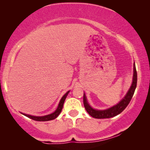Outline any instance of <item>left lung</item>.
<instances>
[{"label": "left lung", "mask_w": 150, "mask_h": 150, "mask_svg": "<svg viewBox=\"0 0 150 150\" xmlns=\"http://www.w3.org/2000/svg\"><path fill=\"white\" fill-rule=\"evenodd\" d=\"M137 73L135 64L134 63V74H133V81L132 85L128 90V93L125 97L119 102L115 106H112V107L108 108L106 110H96L91 108L89 104H88L87 98L85 94L83 95V104L85 108L87 110L88 113H89L91 117L96 119H105V118H110L112 117L117 115L121 113L126 106L128 105L130 103L131 99H132L133 95H134L135 89L137 87Z\"/></svg>", "instance_id": "obj_1"}]
</instances>
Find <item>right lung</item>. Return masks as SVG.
Returning <instances> with one entry per match:
<instances>
[{"instance_id": "1", "label": "right lung", "mask_w": 150, "mask_h": 150, "mask_svg": "<svg viewBox=\"0 0 150 150\" xmlns=\"http://www.w3.org/2000/svg\"><path fill=\"white\" fill-rule=\"evenodd\" d=\"M69 91H67V93L63 96L62 98H61V100H60V102H59V106H58V107H57V110H55L54 112H52V113H51L50 115H48L42 116V117H36V116L29 115H26V114H24V113H22V114H23L24 115L27 117L31 119V120H33L35 121H38V122H46V121H50V120H54L55 118H57V117L59 116V115L60 114L61 110H62L63 103H64L65 98H66L67 94L69 93Z\"/></svg>"}]
</instances>
